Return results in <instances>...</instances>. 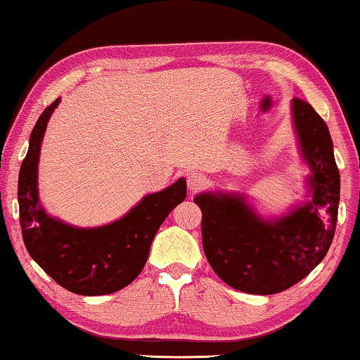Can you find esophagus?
I'll return each instance as SVG.
<instances>
[{
  "label": "esophagus",
  "mask_w": 360,
  "mask_h": 360,
  "mask_svg": "<svg viewBox=\"0 0 360 360\" xmlns=\"http://www.w3.org/2000/svg\"><path fill=\"white\" fill-rule=\"evenodd\" d=\"M207 184V178L200 173H189L187 174V187H189L191 192H197L200 191L203 186Z\"/></svg>",
  "instance_id": "esophagus-1"
}]
</instances>
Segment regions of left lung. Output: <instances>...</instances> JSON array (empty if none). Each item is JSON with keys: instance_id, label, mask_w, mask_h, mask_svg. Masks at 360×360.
Wrapping results in <instances>:
<instances>
[{"instance_id": "left-lung-1", "label": "left lung", "mask_w": 360, "mask_h": 360, "mask_svg": "<svg viewBox=\"0 0 360 360\" xmlns=\"http://www.w3.org/2000/svg\"><path fill=\"white\" fill-rule=\"evenodd\" d=\"M292 126L309 166L307 200L281 217L265 218L245 194L207 191L194 197L202 210V243L221 280L248 294H276L304 280L333 240L340 171L325 121L307 101L294 98Z\"/></svg>"}]
</instances>
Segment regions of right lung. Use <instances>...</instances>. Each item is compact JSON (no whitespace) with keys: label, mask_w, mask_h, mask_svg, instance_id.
I'll use <instances>...</instances> for the list:
<instances>
[{"label":"right lung","mask_w":360,"mask_h":360,"mask_svg":"<svg viewBox=\"0 0 360 360\" xmlns=\"http://www.w3.org/2000/svg\"><path fill=\"white\" fill-rule=\"evenodd\" d=\"M60 101L56 98L41 112L20 165L18 198L22 239L32 259L60 286L80 296H103L126 288L146 266L155 234L186 198V179L147 194L124 217L103 226L79 228L48 214L39 195V160L48 121Z\"/></svg>","instance_id":"right-lung-1"}]
</instances>
